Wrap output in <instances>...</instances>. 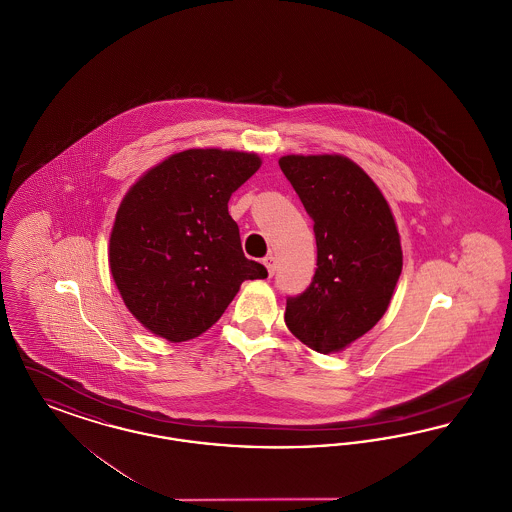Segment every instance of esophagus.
<instances>
[{"label": "esophagus", "mask_w": 512, "mask_h": 512, "mask_svg": "<svg viewBox=\"0 0 512 512\" xmlns=\"http://www.w3.org/2000/svg\"><path fill=\"white\" fill-rule=\"evenodd\" d=\"M263 265L267 267L268 276H272V274L276 272V259H274L272 255H268V257H265V259H263Z\"/></svg>", "instance_id": "34e87169"}]
</instances>
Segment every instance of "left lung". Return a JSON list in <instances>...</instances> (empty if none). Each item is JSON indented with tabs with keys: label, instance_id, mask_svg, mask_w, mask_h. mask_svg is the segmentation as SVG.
Returning a JSON list of instances; mask_svg holds the SVG:
<instances>
[{
	"label": "left lung",
	"instance_id": "8db88e82",
	"mask_svg": "<svg viewBox=\"0 0 512 512\" xmlns=\"http://www.w3.org/2000/svg\"><path fill=\"white\" fill-rule=\"evenodd\" d=\"M284 176L313 219L317 270L286 299V324L318 353L366 334L388 311L403 268L390 205L361 167L341 155H286Z\"/></svg>",
	"mask_w": 512,
	"mask_h": 512
}]
</instances>
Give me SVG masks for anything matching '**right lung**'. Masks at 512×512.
I'll list each match as a JSON object with an SVG mask.
<instances>
[{"label": "right lung", "mask_w": 512, "mask_h": 512, "mask_svg": "<svg viewBox=\"0 0 512 512\" xmlns=\"http://www.w3.org/2000/svg\"><path fill=\"white\" fill-rule=\"evenodd\" d=\"M261 167L255 153L188 149L147 171L122 199L109 267L124 305L149 332L197 338L244 280L267 268L247 259L228 201Z\"/></svg>", "instance_id": "obj_1"}]
</instances>
